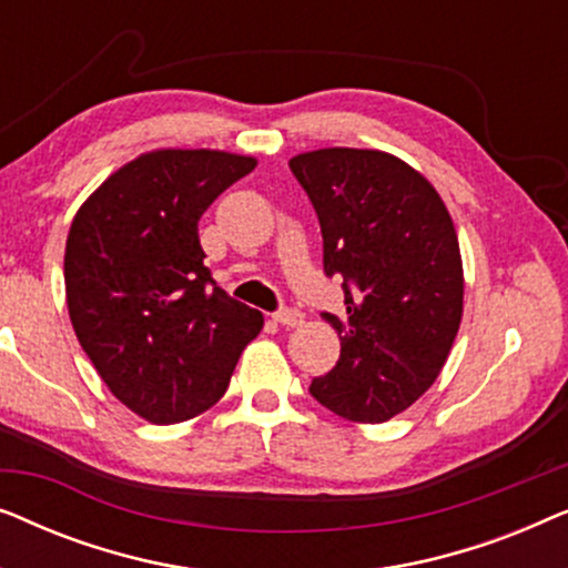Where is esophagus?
<instances>
[{
	"label": "esophagus",
	"mask_w": 568,
	"mask_h": 568,
	"mask_svg": "<svg viewBox=\"0 0 568 568\" xmlns=\"http://www.w3.org/2000/svg\"><path fill=\"white\" fill-rule=\"evenodd\" d=\"M274 321H276V323H282V325H286V328H297V325L305 323V315H302L300 310L286 307V310H278V313L274 315Z\"/></svg>",
	"instance_id": "esophagus-1"
}]
</instances>
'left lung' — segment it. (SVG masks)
<instances>
[{
  "instance_id": "left-lung-1",
  "label": "left lung",
  "mask_w": 568,
  "mask_h": 568,
  "mask_svg": "<svg viewBox=\"0 0 568 568\" xmlns=\"http://www.w3.org/2000/svg\"><path fill=\"white\" fill-rule=\"evenodd\" d=\"M290 168L321 220L325 274L344 276L346 290V315L323 313L341 356L310 393L346 422L383 424L429 390L460 331L453 216L437 189L390 152L325 146L294 154Z\"/></svg>"
}]
</instances>
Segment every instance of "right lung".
Returning <instances> with one entry per match:
<instances>
[{
	"label": "right lung",
	"mask_w": 568,
	"mask_h": 568,
	"mask_svg": "<svg viewBox=\"0 0 568 568\" xmlns=\"http://www.w3.org/2000/svg\"><path fill=\"white\" fill-rule=\"evenodd\" d=\"M258 160L224 150L142 152L77 209L67 310L115 398L150 424L204 414L227 390L263 315L212 286L199 220Z\"/></svg>",
	"instance_id": "obj_1"
}]
</instances>
